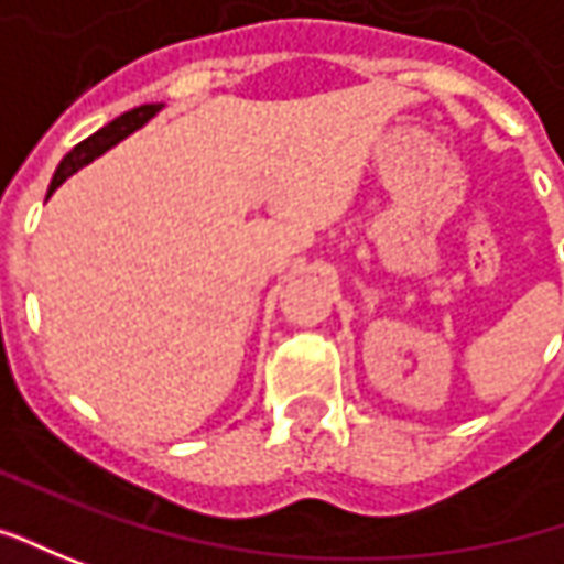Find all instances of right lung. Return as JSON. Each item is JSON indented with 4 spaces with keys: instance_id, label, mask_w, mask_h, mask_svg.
Returning a JSON list of instances; mask_svg holds the SVG:
<instances>
[{
    "instance_id": "right-lung-1",
    "label": "right lung",
    "mask_w": 564,
    "mask_h": 564,
    "mask_svg": "<svg viewBox=\"0 0 564 564\" xmlns=\"http://www.w3.org/2000/svg\"><path fill=\"white\" fill-rule=\"evenodd\" d=\"M162 102H149V106H140V108H130V111H124L121 118H115V121H108L102 130H96L93 137H87L84 143H77V147L70 149L68 155L62 159V165L55 167V177H52L50 184V196L58 189V186L68 181L70 174H77L80 167L89 165L93 159H99L102 152H108L111 147H118L124 137H130L133 130H140V127L147 124V121H152L159 111H162Z\"/></svg>"
}]
</instances>
